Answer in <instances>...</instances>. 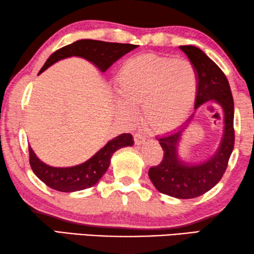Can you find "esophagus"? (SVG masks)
<instances>
[{"mask_svg": "<svg viewBox=\"0 0 254 254\" xmlns=\"http://www.w3.org/2000/svg\"><path fill=\"white\" fill-rule=\"evenodd\" d=\"M145 139H146V136L144 134H140V132H137V134L134 135V142L136 145H142Z\"/></svg>", "mask_w": 254, "mask_h": 254, "instance_id": "obj_1", "label": "esophagus"}]
</instances>
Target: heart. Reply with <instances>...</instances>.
I'll list each match as a JSON object with an SVG mask.
<instances>
[{
  "mask_svg": "<svg viewBox=\"0 0 254 254\" xmlns=\"http://www.w3.org/2000/svg\"><path fill=\"white\" fill-rule=\"evenodd\" d=\"M122 106L132 112V106H144L149 126L169 130L184 122L192 106L197 90L193 65L186 58L143 54L131 58L120 69Z\"/></svg>",
  "mask_w": 254,
  "mask_h": 254,
  "instance_id": "obj_1",
  "label": "heart"
}]
</instances>
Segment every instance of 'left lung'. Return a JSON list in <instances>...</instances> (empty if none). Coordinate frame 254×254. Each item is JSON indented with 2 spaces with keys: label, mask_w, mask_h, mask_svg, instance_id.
<instances>
[{
  "label": "left lung",
  "mask_w": 254,
  "mask_h": 254,
  "mask_svg": "<svg viewBox=\"0 0 254 254\" xmlns=\"http://www.w3.org/2000/svg\"><path fill=\"white\" fill-rule=\"evenodd\" d=\"M179 48L188 56L196 70L194 109L208 101L217 103L224 114V134L217 151L199 164L187 163L178 155L184 129L159 137L157 139L164 151L163 160L159 165L149 169L148 177L160 192L179 199H191L209 191L225 172L234 148V102L225 74L201 49L194 46H180Z\"/></svg>",
  "instance_id": "1"
}]
</instances>
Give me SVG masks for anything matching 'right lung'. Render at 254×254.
I'll use <instances>...</instances> for the list:
<instances>
[{
  "label": "right lung",
  "mask_w": 254,
  "mask_h": 254,
  "mask_svg": "<svg viewBox=\"0 0 254 254\" xmlns=\"http://www.w3.org/2000/svg\"><path fill=\"white\" fill-rule=\"evenodd\" d=\"M137 47L138 46L131 44L107 43L92 39L77 40L53 53L41 67L39 74L56 62L72 56L85 58L101 72H106L116 61ZM132 143L134 139L130 134H122L109 140L84 163L69 168L47 165L37 157L32 148L29 146V162L33 173L49 188L62 192H74L91 188L97 184L109 168L112 154L119 148L131 146Z\"/></svg>",
  "instance_id": "add662e5"
}]
</instances>
